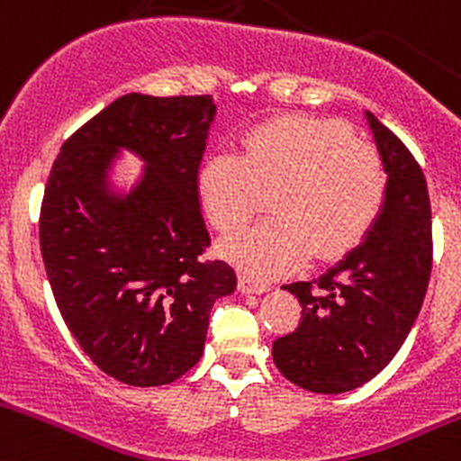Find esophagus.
I'll use <instances>...</instances> for the list:
<instances>
[{"mask_svg":"<svg viewBox=\"0 0 461 461\" xmlns=\"http://www.w3.org/2000/svg\"><path fill=\"white\" fill-rule=\"evenodd\" d=\"M239 290L243 294H263V293H267V290H270V285L261 284V281L249 279V276H245V275H240L239 276Z\"/></svg>","mask_w":461,"mask_h":461,"instance_id":"obj_1","label":"esophagus"}]
</instances>
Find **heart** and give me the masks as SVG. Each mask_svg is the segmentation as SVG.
<instances>
[{
	"label": "heart",
	"instance_id": "1",
	"mask_svg": "<svg viewBox=\"0 0 461 461\" xmlns=\"http://www.w3.org/2000/svg\"><path fill=\"white\" fill-rule=\"evenodd\" d=\"M275 189L267 221L234 236L225 254L257 276H279L306 261L354 248L385 200L376 149L329 119H279L245 132L239 153L218 149L198 168L204 212L222 234L248 225Z\"/></svg>",
	"mask_w": 461,
	"mask_h": 461
}]
</instances>
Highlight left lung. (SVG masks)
<instances>
[{"label": "left lung", "mask_w": 461, "mask_h": 461, "mask_svg": "<svg viewBox=\"0 0 461 461\" xmlns=\"http://www.w3.org/2000/svg\"><path fill=\"white\" fill-rule=\"evenodd\" d=\"M365 117L387 176L381 213L324 275L284 285L302 303V320L272 344L276 369L317 394L351 392L381 374L408 338L430 281L426 177L390 128L372 112Z\"/></svg>", "instance_id": "obj_1"}]
</instances>
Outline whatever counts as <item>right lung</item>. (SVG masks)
Segmentation results:
<instances>
[{
    "label": "right lung",
    "mask_w": 461,
    "mask_h": 461,
    "mask_svg": "<svg viewBox=\"0 0 461 461\" xmlns=\"http://www.w3.org/2000/svg\"><path fill=\"white\" fill-rule=\"evenodd\" d=\"M216 105L126 94L62 144L40 209V249L67 329L101 372L132 387L177 381L200 360L209 312L236 288L212 245L198 168ZM119 149L145 159L128 194L109 189Z\"/></svg>",
    "instance_id": "1"
}]
</instances>
